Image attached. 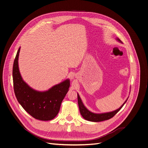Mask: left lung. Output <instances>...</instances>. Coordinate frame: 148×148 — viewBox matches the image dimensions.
<instances>
[{"label":"left lung","mask_w":148,"mask_h":148,"mask_svg":"<svg viewBox=\"0 0 148 148\" xmlns=\"http://www.w3.org/2000/svg\"><path fill=\"white\" fill-rule=\"evenodd\" d=\"M116 40L118 42L123 43V42L120 40V39L119 38H116ZM77 96H78V107H79V112H80V113H81V116L86 120H88V121H92V122L102 121L107 120H109V119L112 118L123 108V106L124 105V104L126 103L127 101L128 100V98L129 97L128 96L127 97V99L125 100V101L124 102V103L119 109H116L114 111L110 112H106V113H93V112L89 111L84 106V103H83V102H82V101L78 93H77Z\"/></svg>","instance_id":"8db88e82"}]
</instances>
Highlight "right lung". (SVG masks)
Wrapping results in <instances>:
<instances>
[{
	"instance_id": "right-lung-1",
	"label": "right lung",
	"mask_w": 148,
	"mask_h": 148,
	"mask_svg": "<svg viewBox=\"0 0 148 148\" xmlns=\"http://www.w3.org/2000/svg\"><path fill=\"white\" fill-rule=\"evenodd\" d=\"M20 47L17 51L13 67L14 93L19 103L34 118L49 121L58 114L61 103L69 90L70 79H67L45 91L30 87L23 79L18 67Z\"/></svg>"
}]
</instances>
